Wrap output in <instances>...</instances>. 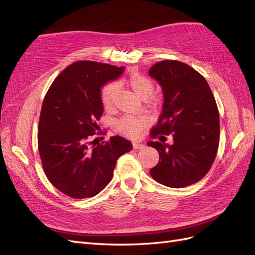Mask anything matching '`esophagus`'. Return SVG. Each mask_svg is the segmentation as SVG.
Returning <instances> with one entry per match:
<instances>
[{"label": "esophagus", "instance_id": "esophagus-1", "mask_svg": "<svg viewBox=\"0 0 255 255\" xmlns=\"http://www.w3.org/2000/svg\"><path fill=\"white\" fill-rule=\"evenodd\" d=\"M145 144L144 143H139V142H134L133 143V148L135 150H141V149H144L145 148Z\"/></svg>", "mask_w": 255, "mask_h": 255}]
</instances>
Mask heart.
Here are the masks:
<instances>
[{"mask_svg": "<svg viewBox=\"0 0 255 255\" xmlns=\"http://www.w3.org/2000/svg\"><path fill=\"white\" fill-rule=\"evenodd\" d=\"M118 84L126 85L134 94L141 100L148 99L153 92V83L146 76L134 73L128 79L120 81ZM101 100L106 111L113 110L117 101V87L115 84H109L101 90ZM148 125V119L144 117H135V116H126L116 123L118 132L129 137H139L143 128Z\"/></svg>", "mask_w": 255, "mask_h": 255, "instance_id": "b5f03b06", "label": "heart"}]
</instances>
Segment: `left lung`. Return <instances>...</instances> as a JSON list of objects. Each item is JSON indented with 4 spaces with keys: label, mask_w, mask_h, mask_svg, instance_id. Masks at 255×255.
I'll return each instance as SVG.
<instances>
[{
    "label": "left lung",
    "mask_w": 255,
    "mask_h": 255,
    "mask_svg": "<svg viewBox=\"0 0 255 255\" xmlns=\"http://www.w3.org/2000/svg\"><path fill=\"white\" fill-rule=\"evenodd\" d=\"M163 90L164 104L151 137L172 134L173 143L149 141L159 154L150 174L172 188L195 184L210 171L219 145V112L206 80L194 68L161 60L148 71Z\"/></svg>",
    "instance_id": "8db88e82"
}]
</instances>
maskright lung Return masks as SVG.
<instances>
[{
  "label": "right lung",
  "instance_id": "obj_1",
  "mask_svg": "<svg viewBox=\"0 0 255 255\" xmlns=\"http://www.w3.org/2000/svg\"><path fill=\"white\" fill-rule=\"evenodd\" d=\"M125 67L82 60L67 67L44 97L38 150L48 180L63 194L84 199L98 195L112 180L117 159L133 149L121 136L90 145L104 107L101 89Z\"/></svg>",
  "mask_w": 255,
  "mask_h": 255
}]
</instances>
